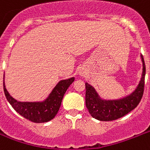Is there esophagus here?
Masks as SVG:
<instances>
[{"mask_svg":"<svg viewBox=\"0 0 150 150\" xmlns=\"http://www.w3.org/2000/svg\"><path fill=\"white\" fill-rule=\"evenodd\" d=\"M83 73H84V72H83V71H81V72H80V74H81V75H83Z\"/></svg>","mask_w":150,"mask_h":150,"instance_id":"34e87169","label":"esophagus"}]
</instances>
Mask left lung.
I'll return each mask as SVG.
<instances>
[{"mask_svg": "<svg viewBox=\"0 0 150 150\" xmlns=\"http://www.w3.org/2000/svg\"><path fill=\"white\" fill-rule=\"evenodd\" d=\"M142 59L143 63L142 79L135 91L127 98L116 100H101L94 89L85 83L86 105L93 118L100 121L115 120L127 115L139 105L143 96L146 75V65L142 56Z\"/></svg>", "mask_w": 150, "mask_h": 150, "instance_id": "8db88e82", "label": "left lung"}]
</instances>
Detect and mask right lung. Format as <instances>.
Wrapping results in <instances>:
<instances>
[{
    "instance_id": "1",
    "label": "right lung",
    "mask_w": 150,
    "mask_h": 150,
    "mask_svg": "<svg viewBox=\"0 0 150 150\" xmlns=\"http://www.w3.org/2000/svg\"><path fill=\"white\" fill-rule=\"evenodd\" d=\"M75 79L62 80L53 89L49 98L43 102H19L9 95L4 83V92L12 108L24 118L34 123H45L51 120L60 109L63 98L67 88Z\"/></svg>"
}]
</instances>
